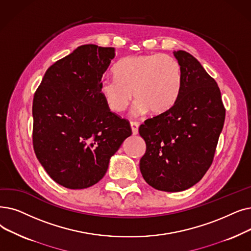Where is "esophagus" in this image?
<instances>
[{"mask_svg":"<svg viewBox=\"0 0 251 251\" xmlns=\"http://www.w3.org/2000/svg\"><path fill=\"white\" fill-rule=\"evenodd\" d=\"M130 126H131L132 134L136 135L138 133V123L137 122H130Z\"/></svg>","mask_w":251,"mask_h":251,"instance_id":"esophagus-1","label":"esophagus"}]
</instances>
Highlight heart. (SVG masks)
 <instances>
[{"instance_id": "heart-1", "label": "heart", "mask_w": 251, "mask_h": 251, "mask_svg": "<svg viewBox=\"0 0 251 251\" xmlns=\"http://www.w3.org/2000/svg\"><path fill=\"white\" fill-rule=\"evenodd\" d=\"M115 75L104 77L100 83V93L115 113L125 110L133 93L134 114H164L176 103L182 83L179 62L166 54L128 56L117 63Z\"/></svg>"}]
</instances>
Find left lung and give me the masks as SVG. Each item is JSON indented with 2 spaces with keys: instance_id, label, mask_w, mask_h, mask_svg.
Instances as JSON below:
<instances>
[{
  "instance_id": "left-lung-1",
  "label": "left lung",
  "mask_w": 251,
  "mask_h": 251,
  "mask_svg": "<svg viewBox=\"0 0 251 251\" xmlns=\"http://www.w3.org/2000/svg\"><path fill=\"white\" fill-rule=\"evenodd\" d=\"M182 70L176 103L141 124L147 151L139 162L145 180L156 190L184 191L197 183L212 164L226 108L215 80L190 53L173 52Z\"/></svg>"
}]
</instances>
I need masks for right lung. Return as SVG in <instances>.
<instances>
[{"label": "right lung", "instance_id": "add662e5", "mask_svg": "<svg viewBox=\"0 0 251 251\" xmlns=\"http://www.w3.org/2000/svg\"><path fill=\"white\" fill-rule=\"evenodd\" d=\"M115 48L82 45L52 64L32 101V145L49 176L79 190L99 182L111 157L132 134L100 93Z\"/></svg>", "mask_w": 251, "mask_h": 251}]
</instances>
